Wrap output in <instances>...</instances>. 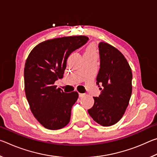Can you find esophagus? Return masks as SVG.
<instances>
[{
    "instance_id": "1",
    "label": "esophagus",
    "mask_w": 157,
    "mask_h": 157,
    "mask_svg": "<svg viewBox=\"0 0 157 157\" xmlns=\"http://www.w3.org/2000/svg\"><path fill=\"white\" fill-rule=\"evenodd\" d=\"M79 96L80 98L83 97V96H84V94H79Z\"/></svg>"
}]
</instances>
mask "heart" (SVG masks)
<instances>
[{
    "mask_svg": "<svg viewBox=\"0 0 157 157\" xmlns=\"http://www.w3.org/2000/svg\"><path fill=\"white\" fill-rule=\"evenodd\" d=\"M84 55H95V50L94 47L93 46H91L87 48L86 51L84 52Z\"/></svg>",
    "mask_w": 157,
    "mask_h": 157,
    "instance_id": "b5f03b06",
    "label": "heart"
}]
</instances>
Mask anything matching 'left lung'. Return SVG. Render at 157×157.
Here are the masks:
<instances>
[{
	"mask_svg": "<svg viewBox=\"0 0 157 157\" xmlns=\"http://www.w3.org/2000/svg\"><path fill=\"white\" fill-rule=\"evenodd\" d=\"M98 48L100 67L96 83L102 86V92L99 97H94V105L88 112L96 123L109 127L121 120L129 105L132 72L125 57L115 47L100 42Z\"/></svg>",
	"mask_w": 157,
	"mask_h": 157,
	"instance_id": "obj_1",
	"label": "left lung"
}]
</instances>
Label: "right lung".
I'll return each instance as SVG.
<instances>
[{"mask_svg":"<svg viewBox=\"0 0 157 157\" xmlns=\"http://www.w3.org/2000/svg\"><path fill=\"white\" fill-rule=\"evenodd\" d=\"M86 36L55 38L41 42L32 50L24 68L25 92L30 110L46 129L67 125L78 93H63L55 82L63 78L66 61L74 50L86 43Z\"/></svg>","mask_w":157,"mask_h":157,"instance_id":"add662e5","label":"right lung"}]
</instances>
